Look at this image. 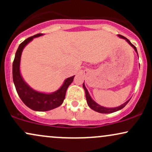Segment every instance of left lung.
<instances>
[{"instance_id": "1", "label": "left lung", "mask_w": 152, "mask_h": 152, "mask_svg": "<svg viewBox=\"0 0 152 152\" xmlns=\"http://www.w3.org/2000/svg\"><path fill=\"white\" fill-rule=\"evenodd\" d=\"M118 36H119L120 38H124V39L126 40L127 42H128L131 45V46L133 47V48H134V50H135V51L137 53V48H136V47L134 46V45L130 42L129 40H128L126 38H125L124 36H121V35H118ZM137 54H138V53H137ZM83 88H84L85 92H86V101H87V104H88V106H89V107L91 109L94 110L95 111H97V112H99V113H102V114H110V113H113V112H115V111H118V110H121V109H123V108L124 107V106H126L127 104H128V102H129V100H130V99H129V100H128L127 102H125L124 104H123L122 105H121L120 106H118V107H115V108L104 107V106L99 105L98 104H96V103L94 102L93 99H91V97L90 96L89 94H88V90L86 89V86H85L84 83H83Z\"/></svg>"}]
</instances>
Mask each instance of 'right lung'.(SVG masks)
I'll list each match as a JSON object with an SVG mask.
<instances>
[{
	"label": "right lung",
	"mask_w": 152,
	"mask_h": 152,
	"mask_svg": "<svg viewBox=\"0 0 152 152\" xmlns=\"http://www.w3.org/2000/svg\"><path fill=\"white\" fill-rule=\"evenodd\" d=\"M38 34L28 38L19 45L13 63V80L15 89L22 102L31 109L38 111H46L58 107L64 102L66 90L74 81L75 76L66 78L62 86L52 94H44L31 88L23 79L20 72V61L23 49L34 38L42 36Z\"/></svg>",
	"instance_id": "add662e5"
}]
</instances>
